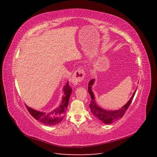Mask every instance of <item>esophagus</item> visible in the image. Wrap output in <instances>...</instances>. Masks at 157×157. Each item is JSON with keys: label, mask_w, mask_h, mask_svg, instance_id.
Masks as SVG:
<instances>
[{"label": "esophagus", "mask_w": 157, "mask_h": 157, "mask_svg": "<svg viewBox=\"0 0 157 157\" xmlns=\"http://www.w3.org/2000/svg\"><path fill=\"white\" fill-rule=\"evenodd\" d=\"M85 73L83 70V69H78L75 71L72 76V82L73 85L76 86V85L79 84L80 82H81L84 78Z\"/></svg>", "instance_id": "1"}]
</instances>
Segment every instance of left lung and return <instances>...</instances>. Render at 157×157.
<instances>
[{"label": "left lung", "instance_id": "left-lung-1", "mask_svg": "<svg viewBox=\"0 0 157 157\" xmlns=\"http://www.w3.org/2000/svg\"><path fill=\"white\" fill-rule=\"evenodd\" d=\"M95 79H92L90 80L88 84V92L90 95L91 98V102L90 104V110H91L92 113L98 119L101 121L104 124H111V123L115 122L117 120H119L124 115L125 112L129 107L133 98L136 94V90L133 94L130 100L128 101L125 105L122 107L121 109H117V110H105V109L99 107L96 103V100H95V96L94 92L92 90V87L94 84Z\"/></svg>", "mask_w": 157, "mask_h": 157}]
</instances>
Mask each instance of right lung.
Wrapping results in <instances>:
<instances>
[{
    "label": "right lung",
    "instance_id": "add662e5",
    "mask_svg": "<svg viewBox=\"0 0 157 157\" xmlns=\"http://www.w3.org/2000/svg\"><path fill=\"white\" fill-rule=\"evenodd\" d=\"M63 91L64 95L62 98V101H61L59 107L54 109L53 111L49 113L41 112L35 110L34 109H32L25 105L28 111L36 120L39 121L45 125L53 126L58 124L62 121L63 118L64 117L68 106L69 98L71 96V92H72V89L69 86V82L66 83L63 86Z\"/></svg>",
    "mask_w": 157,
    "mask_h": 157
}]
</instances>
